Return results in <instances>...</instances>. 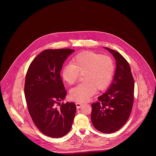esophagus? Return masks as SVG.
Segmentation results:
<instances>
[{"label":"esophagus","mask_w":156,"mask_h":156,"mask_svg":"<svg viewBox=\"0 0 156 156\" xmlns=\"http://www.w3.org/2000/svg\"><path fill=\"white\" fill-rule=\"evenodd\" d=\"M75 105H76V108H77L78 109L80 108L82 106V104L81 103V102H76L75 103Z\"/></svg>","instance_id":"esophagus-1"}]
</instances>
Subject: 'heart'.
<instances>
[{"mask_svg": "<svg viewBox=\"0 0 156 156\" xmlns=\"http://www.w3.org/2000/svg\"><path fill=\"white\" fill-rule=\"evenodd\" d=\"M115 70L113 60L107 55L92 51H85L78 54L72 64L62 68L61 75L68 84L77 81L80 74H83V82L70 90L71 99L85 102L94 94L95 90L106 88L111 81Z\"/></svg>", "mask_w": 156, "mask_h": 156, "instance_id": "obj_1", "label": "heart"}]
</instances>
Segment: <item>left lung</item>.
<instances>
[{
	"label": "left lung",
	"mask_w": 156,
	"mask_h": 156,
	"mask_svg": "<svg viewBox=\"0 0 156 156\" xmlns=\"http://www.w3.org/2000/svg\"><path fill=\"white\" fill-rule=\"evenodd\" d=\"M113 55L116 69L107 91L92 104L90 119L94 127L101 132L112 133L126 123L133 104L134 80L130 67L119 52L104 47Z\"/></svg>",
	"instance_id": "obj_1"
}]
</instances>
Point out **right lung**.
Masks as SVG:
<instances>
[{
	"label": "right lung",
	"instance_id": "right-lung-1",
	"mask_svg": "<svg viewBox=\"0 0 156 156\" xmlns=\"http://www.w3.org/2000/svg\"><path fill=\"white\" fill-rule=\"evenodd\" d=\"M74 50H45L33 59L28 68L24 95L31 118L39 130L51 137L67 134L74 121L73 102L57 105L67 95L60 73L62 65ZM59 105V104H58Z\"/></svg>",
	"mask_w": 156,
	"mask_h": 156
}]
</instances>
